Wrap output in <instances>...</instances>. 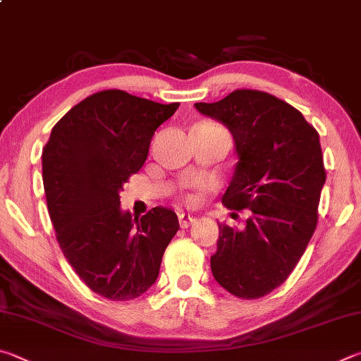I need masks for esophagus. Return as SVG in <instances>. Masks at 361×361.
Wrapping results in <instances>:
<instances>
[{"label": "esophagus", "instance_id": "obj_1", "mask_svg": "<svg viewBox=\"0 0 361 361\" xmlns=\"http://www.w3.org/2000/svg\"><path fill=\"white\" fill-rule=\"evenodd\" d=\"M178 221H180L181 228H189V226H191L195 221V218L191 216V215H185V213H183V215L178 216Z\"/></svg>", "mask_w": 361, "mask_h": 361}]
</instances>
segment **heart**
<instances>
[{"mask_svg":"<svg viewBox=\"0 0 361 361\" xmlns=\"http://www.w3.org/2000/svg\"><path fill=\"white\" fill-rule=\"evenodd\" d=\"M181 200L185 204H188V205H194V204H197L199 197H197V194H194V192H183L181 194Z\"/></svg>","mask_w":361,"mask_h":361,"instance_id":"obj_1","label":"heart"}]
</instances>
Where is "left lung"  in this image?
Returning a JSON list of instances; mask_svg holds the SVG:
<instances>
[{
    "instance_id": "left-lung-1",
    "label": "left lung",
    "mask_w": 361,
    "mask_h": 361,
    "mask_svg": "<svg viewBox=\"0 0 361 361\" xmlns=\"http://www.w3.org/2000/svg\"><path fill=\"white\" fill-rule=\"evenodd\" d=\"M195 108L234 135L240 159L221 202L234 216L248 210L243 229L218 223L213 277L231 295L259 299L290 277L319 223L326 180L319 132L296 108L255 89Z\"/></svg>"
}]
</instances>
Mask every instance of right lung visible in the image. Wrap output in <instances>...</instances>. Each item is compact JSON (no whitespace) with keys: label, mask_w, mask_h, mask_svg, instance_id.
<instances>
[{"label":"right lung","mask_w":361,"mask_h":361,"mask_svg":"<svg viewBox=\"0 0 361 361\" xmlns=\"http://www.w3.org/2000/svg\"><path fill=\"white\" fill-rule=\"evenodd\" d=\"M178 105L100 90L54 126L42 149V183L59 247L84 285L109 301H130L156 282L164 252L180 229L167 207L133 221L119 207L122 185L143 167L156 129Z\"/></svg>","instance_id":"1"}]
</instances>
